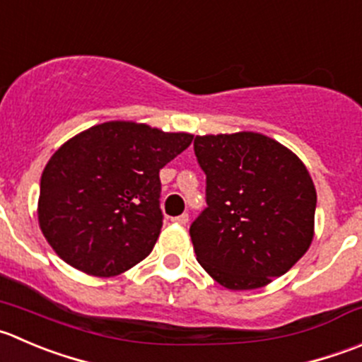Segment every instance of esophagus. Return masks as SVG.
<instances>
[{
	"label": "esophagus",
	"instance_id": "esophagus-1",
	"mask_svg": "<svg viewBox=\"0 0 362 362\" xmlns=\"http://www.w3.org/2000/svg\"><path fill=\"white\" fill-rule=\"evenodd\" d=\"M173 223H177V224H187V223H189V214H182V216L173 217Z\"/></svg>",
	"mask_w": 362,
	"mask_h": 362
}]
</instances>
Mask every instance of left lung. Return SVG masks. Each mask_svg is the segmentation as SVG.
I'll return each mask as SVG.
<instances>
[{
	"label": "left lung",
	"mask_w": 362,
	"mask_h": 362,
	"mask_svg": "<svg viewBox=\"0 0 362 362\" xmlns=\"http://www.w3.org/2000/svg\"><path fill=\"white\" fill-rule=\"evenodd\" d=\"M206 209L192 221L199 265L228 290L288 272L313 240L317 191L303 160L258 132L196 136Z\"/></svg>",
	"instance_id": "left-lung-1"
}]
</instances>
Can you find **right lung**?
I'll return each mask as SVG.
<instances>
[{"mask_svg": "<svg viewBox=\"0 0 362 362\" xmlns=\"http://www.w3.org/2000/svg\"><path fill=\"white\" fill-rule=\"evenodd\" d=\"M192 141L134 122H106L74 136L40 178L38 223L74 269L110 278L152 252L163 228L159 171Z\"/></svg>", "mask_w": 362, "mask_h": 362, "instance_id": "1", "label": "right lung"}]
</instances>
